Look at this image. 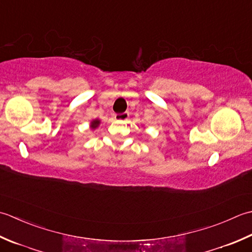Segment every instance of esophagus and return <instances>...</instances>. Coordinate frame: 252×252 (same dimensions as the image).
<instances>
[{
  "label": "esophagus",
  "instance_id": "1",
  "mask_svg": "<svg viewBox=\"0 0 252 252\" xmlns=\"http://www.w3.org/2000/svg\"><path fill=\"white\" fill-rule=\"evenodd\" d=\"M128 116H129V113L124 112V113H119V114H115L114 119L116 121H126L128 119Z\"/></svg>",
  "mask_w": 252,
  "mask_h": 252
}]
</instances>
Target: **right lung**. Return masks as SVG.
Masks as SVG:
<instances>
[{
	"instance_id": "obj_1",
	"label": "right lung",
	"mask_w": 252,
	"mask_h": 252,
	"mask_svg": "<svg viewBox=\"0 0 252 252\" xmlns=\"http://www.w3.org/2000/svg\"><path fill=\"white\" fill-rule=\"evenodd\" d=\"M91 126H92V128H96L97 126H99V124H100V121H97V120H95V121H94L91 123Z\"/></svg>"
}]
</instances>
